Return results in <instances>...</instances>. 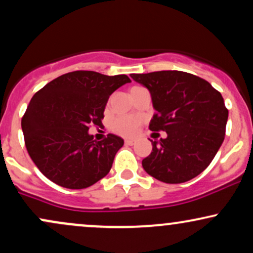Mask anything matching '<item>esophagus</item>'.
Instances as JSON below:
<instances>
[{
    "label": "esophagus",
    "instance_id": "esophagus-1",
    "mask_svg": "<svg viewBox=\"0 0 253 253\" xmlns=\"http://www.w3.org/2000/svg\"><path fill=\"white\" fill-rule=\"evenodd\" d=\"M125 144L129 145V146H132V145L134 144V140H133V139H126V140H125Z\"/></svg>",
    "mask_w": 253,
    "mask_h": 253
}]
</instances>
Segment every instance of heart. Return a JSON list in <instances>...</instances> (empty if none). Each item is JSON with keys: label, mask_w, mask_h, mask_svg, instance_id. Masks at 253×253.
Listing matches in <instances>:
<instances>
[{"label": "heart", "mask_w": 253, "mask_h": 253, "mask_svg": "<svg viewBox=\"0 0 253 253\" xmlns=\"http://www.w3.org/2000/svg\"><path fill=\"white\" fill-rule=\"evenodd\" d=\"M144 88L140 86H133L130 89V92L136 91V90H140ZM139 126H140V121L139 119L134 117H119L114 119V121L112 123V129L113 132H115L119 135L123 136H133L138 130Z\"/></svg>", "instance_id": "obj_1"}]
</instances>
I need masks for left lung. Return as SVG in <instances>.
Returning <instances> with one entry per match:
<instances>
[{
  "mask_svg": "<svg viewBox=\"0 0 253 253\" xmlns=\"http://www.w3.org/2000/svg\"><path fill=\"white\" fill-rule=\"evenodd\" d=\"M149 89L157 112L150 123L152 132L168 136L152 141V152L143 168L158 181L178 184L202 172L225 139L228 110L216 89L203 78L183 71L132 74Z\"/></svg>",
  "mask_w": 253,
  "mask_h": 253,
  "instance_id": "obj_1",
  "label": "left lung"
}]
</instances>
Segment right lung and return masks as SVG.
<instances>
[{"mask_svg": "<svg viewBox=\"0 0 253 253\" xmlns=\"http://www.w3.org/2000/svg\"><path fill=\"white\" fill-rule=\"evenodd\" d=\"M130 80L95 71H72L51 81L32 97L21 127L28 155L60 187L84 189L109 172L124 139L94 140L91 125H102L110 95Z\"/></svg>", "mask_w": 253, "mask_h": 253, "instance_id": "obj_1", "label": "right lung"}]
</instances>
